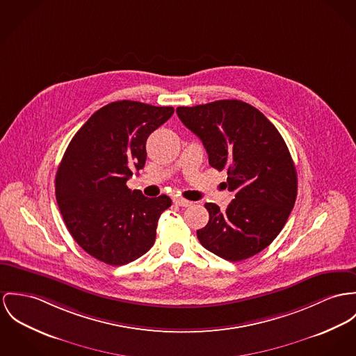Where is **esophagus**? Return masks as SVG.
I'll return each instance as SVG.
<instances>
[{"label": "esophagus", "mask_w": 356, "mask_h": 356, "mask_svg": "<svg viewBox=\"0 0 356 356\" xmlns=\"http://www.w3.org/2000/svg\"><path fill=\"white\" fill-rule=\"evenodd\" d=\"M173 203L180 206V207H188L192 204L191 200H187V199H183V197H179V196L173 197Z\"/></svg>", "instance_id": "1"}]
</instances>
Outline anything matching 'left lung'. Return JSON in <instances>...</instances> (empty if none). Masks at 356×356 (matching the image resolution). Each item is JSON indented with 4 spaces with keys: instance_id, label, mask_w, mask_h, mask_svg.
I'll return each instance as SVG.
<instances>
[{
    "instance_id": "obj_1",
    "label": "left lung",
    "mask_w": 356,
    "mask_h": 356,
    "mask_svg": "<svg viewBox=\"0 0 356 356\" xmlns=\"http://www.w3.org/2000/svg\"><path fill=\"white\" fill-rule=\"evenodd\" d=\"M177 116L200 138L209 164L227 170L234 199L225 211L206 203L209 223L196 232L200 244L229 261H241L270 245L297 197V170L284 139L250 104L218 100L179 107Z\"/></svg>"
}]
</instances>
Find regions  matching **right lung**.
<instances>
[{"mask_svg": "<svg viewBox=\"0 0 356 356\" xmlns=\"http://www.w3.org/2000/svg\"><path fill=\"white\" fill-rule=\"evenodd\" d=\"M172 107L113 102L96 111L70 140L55 176L59 211L72 237L95 259L123 266L156 240L169 196L146 197L126 183L146 163V139Z\"/></svg>", "mask_w": 356, "mask_h": 356, "instance_id": "add662e5", "label": "right lung"}]
</instances>
